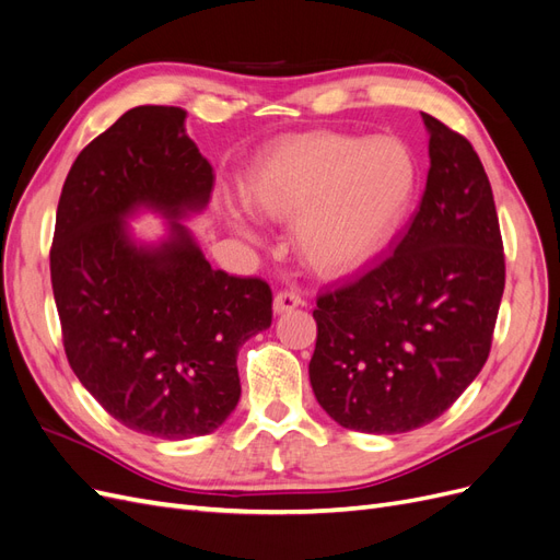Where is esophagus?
<instances>
[{
	"label": "esophagus",
	"instance_id": "esophagus-1",
	"mask_svg": "<svg viewBox=\"0 0 560 560\" xmlns=\"http://www.w3.org/2000/svg\"><path fill=\"white\" fill-rule=\"evenodd\" d=\"M301 303H303V301H301L299 292L284 290V292H278V294H276V299H273V311H276L278 315H282V313H290V311L299 308Z\"/></svg>",
	"mask_w": 560,
	"mask_h": 560
}]
</instances>
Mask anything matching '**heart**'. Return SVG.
Returning <instances> with one entry per match:
<instances>
[{"mask_svg": "<svg viewBox=\"0 0 560 560\" xmlns=\"http://www.w3.org/2000/svg\"><path fill=\"white\" fill-rule=\"evenodd\" d=\"M418 191L411 149L395 138L308 132L270 144L243 179L245 206L294 222L299 257L322 276L352 273L393 243Z\"/></svg>", "mask_w": 560, "mask_h": 560, "instance_id": "heart-1", "label": "heart"}]
</instances>
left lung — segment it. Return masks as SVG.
<instances>
[{
	"mask_svg": "<svg viewBox=\"0 0 560 560\" xmlns=\"http://www.w3.org/2000/svg\"><path fill=\"white\" fill-rule=\"evenodd\" d=\"M430 173L387 259L317 299L313 393L338 425H428L483 369L504 292L493 189L460 132L422 114Z\"/></svg>",
	"mask_w": 560,
	"mask_h": 560,
	"instance_id": "1",
	"label": "left lung"
}]
</instances>
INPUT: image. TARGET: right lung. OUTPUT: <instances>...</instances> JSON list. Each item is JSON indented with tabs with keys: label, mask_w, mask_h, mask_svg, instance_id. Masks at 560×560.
<instances>
[{
	"label": "right lung",
	"mask_w": 560,
	"mask_h": 560,
	"mask_svg": "<svg viewBox=\"0 0 560 560\" xmlns=\"http://www.w3.org/2000/svg\"><path fill=\"white\" fill-rule=\"evenodd\" d=\"M184 118L144 105L97 135L65 179L50 247L77 378L121 425L161 439L222 425L241 399L238 350L273 319L270 287L214 270L182 224L214 184ZM140 209L166 217L163 242L131 238Z\"/></svg>",
	"instance_id": "1"
}]
</instances>
